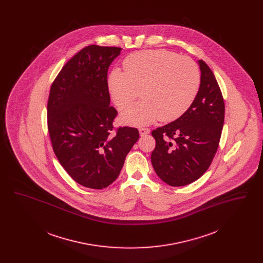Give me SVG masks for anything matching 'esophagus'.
Masks as SVG:
<instances>
[{"label": "esophagus", "mask_w": 263, "mask_h": 263, "mask_svg": "<svg viewBox=\"0 0 263 263\" xmlns=\"http://www.w3.org/2000/svg\"><path fill=\"white\" fill-rule=\"evenodd\" d=\"M139 133H140L141 136H145V135L150 133V129H148V128H140L139 129Z\"/></svg>", "instance_id": "1"}]
</instances>
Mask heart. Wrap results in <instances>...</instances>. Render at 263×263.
Returning a JSON list of instances; mask_svg holds the SVG:
<instances>
[{
  "label": "heart",
  "mask_w": 263,
  "mask_h": 263,
  "mask_svg": "<svg viewBox=\"0 0 263 263\" xmlns=\"http://www.w3.org/2000/svg\"><path fill=\"white\" fill-rule=\"evenodd\" d=\"M124 72L113 70L108 88L119 110H125L141 90L142 100L122 114L128 125L171 122L192 104L200 85L199 69L192 59L167 50H145L129 55Z\"/></svg>",
  "instance_id": "1"
}]
</instances>
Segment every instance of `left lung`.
<instances>
[{"label": "left lung", "instance_id": "1", "mask_svg": "<svg viewBox=\"0 0 263 263\" xmlns=\"http://www.w3.org/2000/svg\"><path fill=\"white\" fill-rule=\"evenodd\" d=\"M199 90L192 104L174 122L152 131L156 147L151 162L171 186H184L205 174L218 150L225 118L221 88L209 66L199 60Z\"/></svg>", "mask_w": 263, "mask_h": 263}]
</instances>
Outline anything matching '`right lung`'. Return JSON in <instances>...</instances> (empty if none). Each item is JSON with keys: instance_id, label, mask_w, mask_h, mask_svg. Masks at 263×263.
<instances>
[{"instance_id": "add662e5", "label": "right lung", "mask_w": 263, "mask_h": 263, "mask_svg": "<svg viewBox=\"0 0 263 263\" xmlns=\"http://www.w3.org/2000/svg\"><path fill=\"white\" fill-rule=\"evenodd\" d=\"M120 47L88 45L64 65L51 85L47 128L53 151L77 183L110 185L139 139L137 128L113 122L107 72Z\"/></svg>"}]
</instances>
